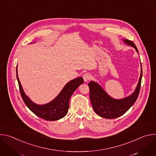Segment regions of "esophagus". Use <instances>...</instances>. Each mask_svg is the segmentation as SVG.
<instances>
[{"label": "esophagus", "mask_w": 156, "mask_h": 156, "mask_svg": "<svg viewBox=\"0 0 156 156\" xmlns=\"http://www.w3.org/2000/svg\"><path fill=\"white\" fill-rule=\"evenodd\" d=\"M83 78L84 79V81L86 82V81H87L88 80H90V78H91V75L90 73H84L83 75Z\"/></svg>", "instance_id": "1"}]
</instances>
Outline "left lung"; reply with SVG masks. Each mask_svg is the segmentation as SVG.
Returning <instances> with one entry per match:
<instances>
[{
    "mask_svg": "<svg viewBox=\"0 0 156 156\" xmlns=\"http://www.w3.org/2000/svg\"><path fill=\"white\" fill-rule=\"evenodd\" d=\"M124 42L134 48L138 53V49L134 42L128 39H123ZM140 78L135 91L132 94L122 99H115L108 96L102 87L94 81L88 83L90 87V97L94 112L100 117L112 119L123 115L136 102L141 87L143 75L142 66Z\"/></svg>",
    "mask_w": 156,
    "mask_h": 156,
    "instance_id": "obj_1",
    "label": "left lung"
}]
</instances>
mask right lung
Returning <instances> with one entry per match:
<instances>
[{"mask_svg":"<svg viewBox=\"0 0 156 156\" xmlns=\"http://www.w3.org/2000/svg\"><path fill=\"white\" fill-rule=\"evenodd\" d=\"M16 70L20 94L25 104L35 115L48 121L57 120L66 115L69 108L70 97L76 88L84 82L82 77L73 80L64 86L59 94L53 101L44 105H37L32 102L25 94L18 76L17 66Z\"/></svg>","mask_w":156,"mask_h":156,"instance_id":"1","label":"right lung"}]
</instances>
